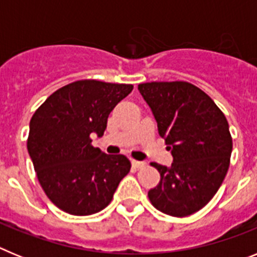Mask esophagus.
<instances>
[{
  "label": "esophagus",
  "instance_id": "esophagus-1",
  "mask_svg": "<svg viewBox=\"0 0 257 257\" xmlns=\"http://www.w3.org/2000/svg\"><path fill=\"white\" fill-rule=\"evenodd\" d=\"M131 163H133V166L135 167V169H143V167L145 166V162H142V161L133 160V161H131Z\"/></svg>",
  "mask_w": 257,
  "mask_h": 257
}]
</instances>
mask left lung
<instances>
[{
    "instance_id": "left-lung-1",
    "label": "left lung",
    "mask_w": 257,
    "mask_h": 257,
    "mask_svg": "<svg viewBox=\"0 0 257 257\" xmlns=\"http://www.w3.org/2000/svg\"><path fill=\"white\" fill-rule=\"evenodd\" d=\"M138 90L174 158L170 167L152 163L161 180L148 192L149 199L170 216L192 215L211 201L228 172L233 148L228 121L192 83H140Z\"/></svg>"
}]
</instances>
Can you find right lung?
<instances>
[{
  "label": "right lung",
  "instance_id": "1",
  "mask_svg": "<svg viewBox=\"0 0 257 257\" xmlns=\"http://www.w3.org/2000/svg\"><path fill=\"white\" fill-rule=\"evenodd\" d=\"M133 85L83 79L50 95L29 123L27 148L41 187L60 210L86 216L110 203L130 161L105 154L90 135H104L109 113Z\"/></svg>",
  "mask_w": 257,
  "mask_h": 257
}]
</instances>
